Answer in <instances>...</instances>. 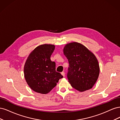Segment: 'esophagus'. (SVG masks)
Instances as JSON below:
<instances>
[{
  "mask_svg": "<svg viewBox=\"0 0 120 120\" xmlns=\"http://www.w3.org/2000/svg\"><path fill=\"white\" fill-rule=\"evenodd\" d=\"M61 75H62L64 77V76H65V73H64V71H63V72H61Z\"/></svg>",
  "mask_w": 120,
  "mask_h": 120,
  "instance_id": "1",
  "label": "esophagus"
}]
</instances>
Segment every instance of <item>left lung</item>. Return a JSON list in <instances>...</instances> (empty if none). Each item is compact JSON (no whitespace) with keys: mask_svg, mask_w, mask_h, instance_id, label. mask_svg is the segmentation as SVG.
Listing matches in <instances>:
<instances>
[{"mask_svg":"<svg viewBox=\"0 0 120 120\" xmlns=\"http://www.w3.org/2000/svg\"><path fill=\"white\" fill-rule=\"evenodd\" d=\"M63 51L68 61L67 77L72 88L79 92L92 89L100 73L96 56L85 46L77 42L68 43Z\"/></svg>","mask_w":120,"mask_h":120,"instance_id":"1","label":"left lung"}]
</instances>
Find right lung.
<instances>
[{
    "label": "right lung",
    "mask_w": 120,
    "mask_h": 120,
    "mask_svg": "<svg viewBox=\"0 0 120 120\" xmlns=\"http://www.w3.org/2000/svg\"><path fill=\"white\" fill-rule=\"evenodd\" d=\"M55 46L41 45L32 50L25 63L24 75L28 85L34 92L49 93L63 76L56 71V63L50 60Z\"/></svg>",
    "instance_id": "1"
}]
</instances>
